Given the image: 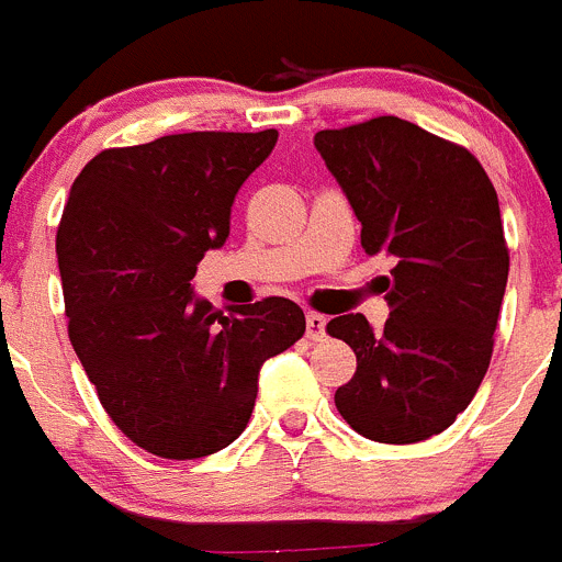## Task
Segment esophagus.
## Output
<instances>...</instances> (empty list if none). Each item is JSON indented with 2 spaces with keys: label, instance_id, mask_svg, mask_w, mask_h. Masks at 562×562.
Segmentation results:
<instances>
[{
  "label": "esophagus",
  "instance_id": "1",
  "mask_svg": "<svg viewBox=\"0 0 562 562\" xmlns=\"http://www.w3.org/2000/svg\"><path fill=\"white\" fill-rule=\"evenodd\" d=\"M305 324H307V338L311 340L327 338V318H324L322 313H307Z\"/></svg>",
  "mask_w": 562,
  "mask_h": 562
}]
</instances>
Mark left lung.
Wrapping results in <instances>:
<instances>
[{
	"instance_id": "8db88e82",
	"label": "left lung",
	"mask_w": 562,
	"mask_h": 562,
	"mask_svg": "<svg viewBox=\"0 0 562 562\" xmlns=\"http://www.w3.org/2000/svg\"><path fill=\"white\" fill-rule=\"evenodd\" d=\"M352 204L366 255H391L387 322L335 316L358 355L335 391L346 424L380 443H416L452 427L485 376L510 255L499 199L463 146L380 115L313 138Z\"/></svg>"
}]
</instances>
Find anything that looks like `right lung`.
Segmentation results:
<instances>
[{
	"instance_id": "1",
	"label": "right lung",
	"mask_w": 562,
	"mask_h": 562,
	"mask_svg": "<svg viewBox=\"0 0 562 562\" xmlns=\"http://www.w3.org/2000/svg\"><path fill=\"white\" fill-rule=\"evenodd\" d=\"M277 130L182 133L104 149L71 186L57 227L68 338L113 424L146 452L193 460L249 424L257 376L305 335L296 302L229 307L193 293L204 251L271 155Z\"/></svg>"
}]
</instances>
